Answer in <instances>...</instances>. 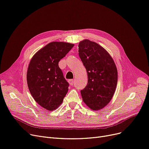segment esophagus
Here are the masks:
<instances>
[{
	"label": "esophagus",
	"instance_id": "1",
	"mask_svg": "<svg viewBox=\"0 0 149 149\" xmlns=\"http://www.w3.org/2000/svg\"><path fill=\"white\" fill-rule=\"evenodd\" d=\"M68 82H69V83L70 84V85H71V86H73L74 83V80H72V79H70V80H68Z\"/></svg>",
	"mask_w": 149,
	"mask_h": 149
}]
</instances>
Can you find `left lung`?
I'll list each match as a JSON object with an SVG mask.
<instances>
[{
    "label": "left lung",
    "mask_w": 149,
    "mask_h": 149,
    "mask_svg": "<svg viewBox=\"0 0 149 149\" xmlns=\"http://www.w3.org/2000/svg\"><path fill=\"white\" fill-rule=\"evenodd\" d=\"M79 55L88 74V83L80 91L83 102L94 110L106 106L118 83V70L109 54L95 42H79Z\"/></svg>",
    "instance_id": "1"
}]
</instances>
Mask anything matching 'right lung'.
Wrapping results in <instances>:
<instances>
[{
  "label": "right lung",
  "instance_id": "1",
  "mask_svg": "<svg viewBox=\"0 0 149 149\" xmlns=\"http://www.w3.org/2000/svg\"><path fill=\"white\" fill-rule=\"evenodd\" d=\"M74 45L52 42L32 58L27 70V81L30 92L43 108L53 111L59 107L69 86L64 79L58 62Z\"/></svg>",
  "mask_w": 149,
  "mask_h": 149
}]
</instances>
